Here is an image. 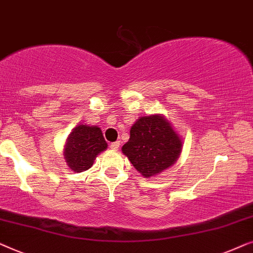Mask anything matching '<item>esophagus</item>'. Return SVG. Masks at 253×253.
Segmentation results:
<instances>
[{
	"mask_svg": "<svg viewBox=\"0 0 253 253\" xmlns=\"http://www.w3.org/2000/svg\"><path fill=\"white\" fill-rule=\"evenodd\" d=\"M119 145H120V142L117 141V142H113V143L110 144V148H111L112 150L117 151V150H118V149H119Z\"/></svg>",
	"mask_w": 253,
	"mask_h": 253,
	"instance_id": "esophagus-1",
	"label": "esophagus"
}]
</instances>
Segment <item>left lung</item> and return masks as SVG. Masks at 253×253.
Listing matches in <instances>:
<instances>
[{
    "label": "left lung",
    "mask_w": 253,
    "mask_h": 253,
    "mask_svg": "<svg viewBox=\"0 0 253 253\" xmlns=\"http://www.w3.org/2000/svg\"><path fill=\"white\" fill-rule=\"evenodd\" d=\"M123 154L145 179L169 169L180 157L182 140L163 115L140 117L130 128Z\"/></svg>",
    "instance_id": "left-lung-1"
}]
</instances>
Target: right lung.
<instances>
[{
  "instance_id": "right-lung-1",
  "label": "right lung",
  "mask_w": 253,
  "mask_h": 253,
  "mask_svg": "<svg viewBox=\"0 0 253 253\" xmlns=\"http://www.w3.org/2000/svg\"><path fill=\"white\" fill-rule=\"evenodd\" d=\"M108 143L98 126L79 124L71 131L64 145V158L71 170L81 173L89 169L96 157L106 150Z\"/></svg>"
}]
</instances>
